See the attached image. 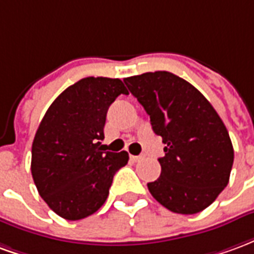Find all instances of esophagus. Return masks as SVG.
Here are the masks:
<instances>
[{
	"label": "esophagus",
	"mask_w": 254,
	"mask_h": 254,
	"mask_svg": "<svg viewBox=\"0 0 254 254\" xmlns=\"http://www.w3.org/2000/svg\"><path fill=\"white\" fill-rule=\"evenodd\" d=\"M140 159H143V156H140V155H138V156L130 155V160H132V162H138Z\"/></svg>",
	"instance_id": "1"
}]
</instances>
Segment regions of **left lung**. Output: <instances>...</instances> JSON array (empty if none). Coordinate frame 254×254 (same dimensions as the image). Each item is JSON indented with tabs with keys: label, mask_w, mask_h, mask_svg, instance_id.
Instances as JSON below:
<instances>
[{
	"label": "left lung",
	"mask_w": 254,
	"mask_h": 254,
	"mask_svg": "<svg viewBox=\"0 0 254 254\" xmlns=\"http://www.w3.org/2000/svg\"><path fill=\"white\" fill-rule=\"evenodd\" d=\"M162 137V173L147 184L158 202L176 213L209 207L227 187L234 162L229 132L212 105L187 80L165 70L124 78Z\"/></svg>",
	"instance_id": "left-lung-1"
}]
</instances>
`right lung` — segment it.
Masks as SVG:
<instances>
[{
  "label": "right lung",
  "instance_id": "1",
  "mask_svg": "<svg viewBox=\"0 0 254 254\" xmlns=\"http://www.w3.org/2000/svg\"><path fill=\"white\" fill-rule=\"evenodd\" d=\"M129 92L120 78L85 77L67 87L47 109L32 143L31 173L49 207L66 220L96 212L127 151L102 149L109 106Z\"/></svg>",
  "mask_w": 254,
  "mask_h": 254
}]
</instances>
